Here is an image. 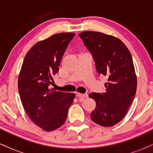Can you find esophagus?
Masks as SVG:
<instances>
[{
    "label": "esophagus",
    "instance_id": "34e87169",
    "mask_svg": "<svg viewBox=\"0 0 153 153\" xmlns=\"http://www.w3.org/2000/svg\"><path fill=\"white\" fill-rule=\"evenodd\" d=\"M75 96L78 98H82V99H85V98H88V94H80V93L76 92L75 93Z\"/></svg>",
    "mask_w": 153,
    "mask_h": 153
}]
</instances>
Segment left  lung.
<instances>
[{"instance_id": "1", "label": "left lung", "mask_w": 153, "mask_h": 153, "mask_svg": "<svg viewBox=\"0 0 153 153\" xmlns=\"http://www.w3.org/2000/svg\"><path fill=\"white\" fill-rule=\"evenodd\" d=\"M92 54L97 73L108 78L106 92L92 93L96 101L91 118L103 127H112L125 117L137 91V75L131 53L118 38L98 31L79 34Z\"/></svg>"}]
</instances>
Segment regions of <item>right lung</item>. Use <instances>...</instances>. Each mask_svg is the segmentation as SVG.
Segmentation results:
<instances>
[{"label": "right lung", "instance_id": "right-lung-1", "mask_svg": "<svg viewBox=\"0 0 153 153\" xmlns=\"http://www.w3.org/2000/svg\"><path fill=\"white\" fill-rule=\"evenodd\" d=\"M74 36L58 33L38 42L26 54L21 68L18 88L23 106L32 122L45 131L55 130L64 124L75 99L74 94L49 88Z\"/></svg>", "mask_w": 153, "mask_h": 153}]
</instances>
